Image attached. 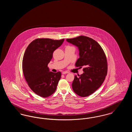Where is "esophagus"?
I'll list each match as a JSON object with an SVG mask.
<instances>
[{"instance_id":"esophagus-1","label":"esophagus","mask_w":132,"mask_h":132,"mask_svg":"<svg viewBox=\"0 0 132 132\" xmlns=\"http://www.w3.org/2000/svg\"><path fill=\"white\" fill-rule=\"evenodd\" d=\"M68 72H67V71H64V72H62V74H63V75L66 74H68Z\"/></svg>"}]
</instances>
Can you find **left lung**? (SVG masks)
Listing matches in <instances>:
<instances>
[{
  "mask_svg": "<svg viewBox=\"0 0 132 132\" xmlns=\"http://www.w3.org/2000/svg\"><path fill=\"white\" fill-rule=\"evenodd\" d=\"M66 40L79 48L80 58L76 67H84L82 74L75 76L73 89L81 97L88 96L100 88L105 80L107 73L105 54L99 44L92 38L80 36Z\"/></svg>",
  "mask_w": 132,
  "mask_h": 132,
  "instance_id": "1",
  "label": "left lung"
}]
</instances>
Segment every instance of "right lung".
I'll return each instance as SVG.
<instances>
[{"label": "right lung", "mask_w": 132, "mask_h": 132, "mask_svg": "<svg viewBox=\"0 0 132 132\" xmlns=\"http://www.w3.org/2000/svg\"><path fill=\"white\" fill-rule=\"evenodd\" d=\"M64 40V38H37L26 50L22 61L24 76L30 88L41 97H48L56 89L61 73L50 72L47 65L54 51L62 45Z\"/></svg>", "instance_id": "add662e5"}]
</instances>
